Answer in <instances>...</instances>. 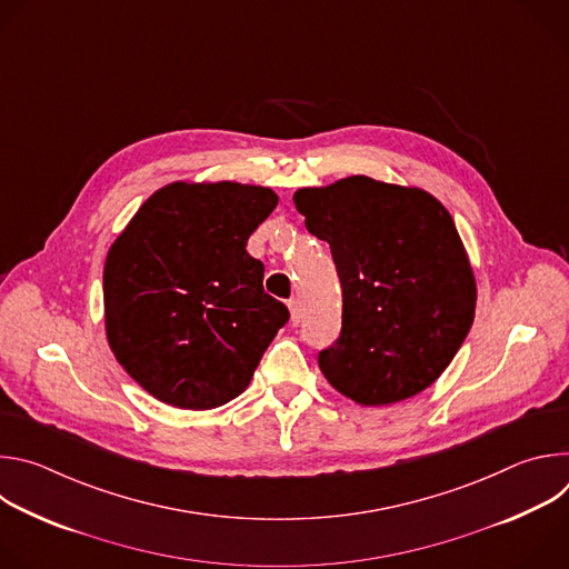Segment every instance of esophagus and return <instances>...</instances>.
<instances>
[{
    "label": "esophagus",
    "mask_w": 569,
    "mask_h": 569,
    "mask_svg": "<svg viewBox=\"0 0 569 569\" xmlns=\"http://www.w3.org/2000/svg\"><path fill=\"white\" fill-rule=\"evenodd\" d=\"M288 308H290V321L297 327V323L301 321V303H299V299H290Z\"/></svg>",
    "instance_id": "34e87169"
}]
</instances>
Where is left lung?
Returning a JSON list of instances; mask_svg holds the SVG:
<instances>
[{
    "label": "left lung",
    "instance_id": "obj_1",
    "mask_svg": "<svg viewBox=\"0 0 569 569\" xmlns=\"http://www.w3.org/2000/svg\"><path fill=\"white\" fill-rule=\"evenodd\" d=\"M306 229L342 283V331L319 369L347 398L389 405L430 387L463 345L477 286L448 209L428 191L351 176L299 189Z\"/></svg>",
    "mask_w": 569,
    "mask_h": 569
}]
</instances>
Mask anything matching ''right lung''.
Listing matches in <instances>:
<instances>
[{"instance_id":"1","label":"right lung","mask_w":569,"mask_h":569,"mask_svg":"<svg viewBox=\"0 0 569 569\" xmlns=\"http://www.w3.org/2000/svg\"><path fill=\"white\" fill-rule=\"evenodd\" d=\"M277 202L268 187L173 182L112 242L103 270L108 342L157 400L213 410L250 385L290 317L246 250Z\"/></svg>"}]
</instances>
